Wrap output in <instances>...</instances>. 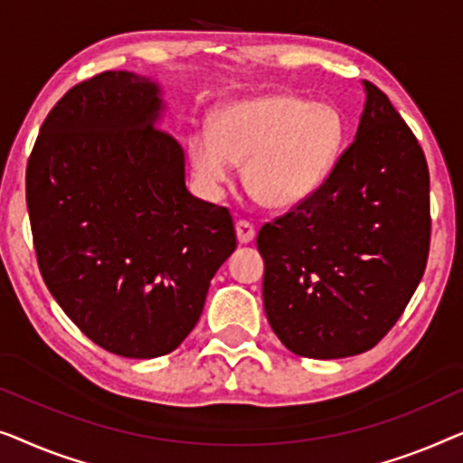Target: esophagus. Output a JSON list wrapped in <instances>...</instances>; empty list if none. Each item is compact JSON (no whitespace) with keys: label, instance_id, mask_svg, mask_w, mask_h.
Segmentation results:
<instances>
[{"label":"esophagus","instance_id":"esophagus-1","mask_svg":"<svg viewBox=\"0 0 463 463\" xmlns=\"http://www.w3.org/2000/svg\"><path fill=\"white\" fill-rule=\"evenodd\" d=\"M256 237V226L247 220H239L237 222V239L239 243H250V241Z\"/></svg>","mask_w":463,"mask_h":463}]
</instances>
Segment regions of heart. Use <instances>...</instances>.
Here are the masks:
<instances>
[{
	"mask_svg": "<svg viewBox=\"0 0 463 463\" xmlns=\"http://www.w3.org/2000/svg\"><path fill=\"white\" fill-rule=\"evenodd\" d=\"M344 121L335 107L294 94H264L224 104L212 132L188 138L193 172L207 191L245 161V184L272 210H289L318 191L340 157Z\"/></svg>",
	"mask_w": 463,
	"mask_h": 463,
	"instance_id": "obj_1",
	"label": "heart"
}]
</instances>
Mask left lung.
Masks as SVG:
<instances>
[{
    "label": "left lung",
    "mask_w": 463,
    "mask_h": 463,
    "mask_svg": "<svg viewBox=\"0 0 463 463\" xmlns=\"http://www.w3.org/2000/svg\"><path fill=\"white\" fill-rule=\"evenodd\" d=\"M359 129L315 194L258 232L264 310L306 359L367 353L392 329L424 277L430 174L418 138L364 81Z\"/></svg>",
    "instance_id": "8db88e82"
}]
</instances>
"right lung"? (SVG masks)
<instances>
[{"label":"right lung","instance_id":"right-lung-1","mask_svg":"<svg viewBox=\"0 0 463 463\" xmlns=\"http://www.w3.org/2000/svg\"><path fill=\"white\" fill-rule=\"evenodd\" d=\"M159 94L129 71L77 83L45 117L27 164L50 294L90 340L126 359L180 346L237 247L231 212L186 191L182 146L157 128Z\"/></svg>","mask_w":463,"mask_h":463}]
</instances>
